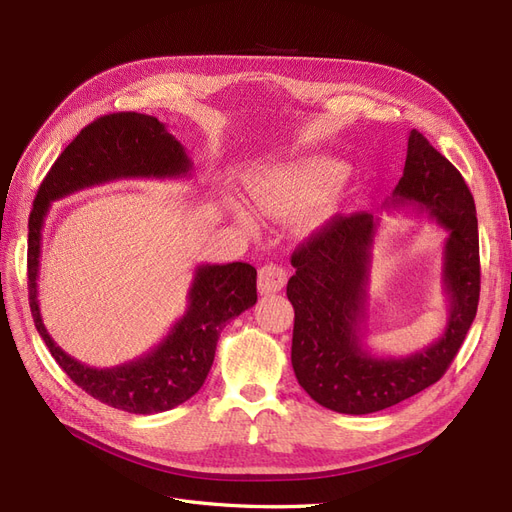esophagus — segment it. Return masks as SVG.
I'll use <instances>...</instances> for the list:
<instances>
[{
  "mask_svg": "<svg viewBox=\"0 0 512 512\" xmlns=\"http://www.w3.org/2000/svg\"><path fill=\"white\" fill-rule=\"evenodd\" d=\"M288 282V273L284 267L280 265H269L260 267L258 269V292L260 294H273V292H280Z\"/></svg>",
  "mask_w": 512,
  "mask_h": 512,
  "instance_id": "esophagus-1",
  "label": "esophagus"
}]
</instances>
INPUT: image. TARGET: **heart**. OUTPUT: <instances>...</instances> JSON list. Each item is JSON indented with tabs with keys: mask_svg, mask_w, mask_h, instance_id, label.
Segmentation results:
<instances>
[{
	"mask_svg": "<svg viewBox=\"0 0 512 512\" xmlns=\"http://www.w3.org/2000/svg\"><path fill=\"white\" fill-rule=\"evenodd\" d=\"M344 173V166L327 158H305L258 170L250 179L254 205L273 218L301 211L309 200L329 188Z\"/></svg>",
	"mask_w": 512,
	"mask_h": 512,
	"instance_id": "b5f03b06",
	"label": "heart"
}]
</instances>
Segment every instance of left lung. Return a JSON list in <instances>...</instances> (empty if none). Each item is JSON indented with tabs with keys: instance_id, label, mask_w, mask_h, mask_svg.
<instances>
[{
	"instance_id": "8db88e82",
	"label": "left lung",
	"mask_w": 512,
	"mask_h": 512,
	"mask_svg": "<svg viewBox=\"0 0 512 512\" xmlns=\"http://www.w3.org/2000/svg\"><path fill=\"white\" fill-rule=\"evenodd\" d=\"M412 205L448 232L442 284L448 320L442 337L408 356H376L365 346L367 288L378 218L335 215L292 254L286 286L294 307V376L316 404L342 414L391 408L436 384L476 316L480 294L478 220L459 170L412 130L404 177L384 207Z\"/></svg>"
}]
</instances>
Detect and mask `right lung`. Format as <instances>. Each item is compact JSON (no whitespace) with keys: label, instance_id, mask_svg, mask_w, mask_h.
I'll return each mask as SVG.
<instances>
[{"label":"right lung","instance_id":"add662e5","mask_svg":"<svg viewBox=\"0 0 512 512\" xmlns=\"http://www.w3.org/2000/svg\"><path fill=\"white\" fill-rule=\"evenodd\" d=\"M192 175L183 145L156 117L113 113L89 123L61 151L40 183L29 213L27 290L36 329L59 367L85 393L130 414L175 408L200 391L213 365L215 346L226 324L258 299L256 269L247 262L198 265L188 292V309L162 342L138 359L117 367H89L61 350L46 331L38 305L40 241L53 200L115 179H177Z\"/></svg>","mask_w":512,"mask_h":512}]
</instances>
